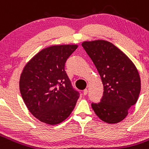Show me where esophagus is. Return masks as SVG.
I'll return each mask as SVG.
<instances>
[{
	"mask_svg": "<svg viewBox=\"0 0 149 149\" xmlns=\"http://www.w3.org/2000/svg\"><path fill=\"white\" fill-rule=\"evenodd\" d=\"M87 93H88V89H87V88H86V89L84 90V95H86Z\"/></svg>",
	"mask_w": 149,
	"mask_h": 149,
	"instance_id": "34e87169",
	"label": "esophagus"
}]
</instances>
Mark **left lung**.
<instances>
[{"label":"left lung","mask_w":149,"mask_h":149,"mask_svg":"<svg viewBox=\"0 0 149 149\" xmlns=\"http://www.w3.org/2000/svg\"><path fill=\"white\" fill-rule=\"evenodd\" d=\"M82 46L96 66L104 90L100 102L92 103L91 107L105 123L120 122L140 95L141 84L137 68L126 54L110 42L85 41Z\"/></svg>","instance_id":"8db88e82"}]
</instances>
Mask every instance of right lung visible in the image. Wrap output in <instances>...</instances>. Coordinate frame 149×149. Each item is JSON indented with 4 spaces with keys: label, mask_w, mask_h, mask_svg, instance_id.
<instances>
[{
    "label": "right lung",
    "mask_w": 149,
    "mask_h": 149,
    "mask_svg": "<svg viewBox=\"0 0 149 149\" xmlns=\"http://www.w3.org/2000/svg\"><path fill=\"white\" fill-rule=\"evenodd\" d=\"M77 45L45 48L24 66L19 86L29 111L41 122L59 124L71 114L80 93L72 87L65 63Z\"/></svg>",
    "instance_id": "1"
}]
</instances>
